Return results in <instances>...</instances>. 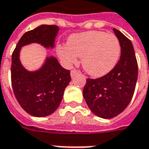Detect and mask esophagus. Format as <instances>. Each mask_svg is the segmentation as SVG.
Masks as SVG:
<instances>
[{"label": "esophagus", "instance_id": "34e87169", "mask_svg": "<svg viewBox=\"0 0 149 149\" xmlns=\"http://www.w3.org/2000/svg\"><path fill=\"white\" fill-rule=\"evenodd\" d=\"M78 73H79V72H78L77 70H75V69L72 70L71 72H70V74H71L72 77H74L75 76H76L77 74H78Z\"/></svg>", "mask_w": 149, "mask_h": 149}]
</instances>
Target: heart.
I'll return each instance as SVG.
<instances>
[{
  "label": "heart",
  "mask_w": 149,
  "mask_h": 149,
  "mask_svg": "<svg viewBox=\"0 0 149 149\" xmlns=\"http://www.w3.org/2000/svg\"><path fill=\"white\" fill-rule=\"evenodd\" d=\"M60 58L66 66L77 63L81 57V65L85 72L93 77H102L112 70L120 56V44L113 34L101 31H88L72 34L67 45L56 47Z\"/></svg>",
  "instance_id": "b5f03b06"
}]
</instances>
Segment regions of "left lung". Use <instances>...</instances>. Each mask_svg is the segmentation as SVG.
Wrapping results in <instances>:
<instances>
[{
  "label": "left lung",
  "mask_w": 149,
  "mask_h": 149,
  "mask_svg": "<svg viewBox=\"0 0 149 149\" xmlns=\"http://www.w3.org/2000/svg\"><path fill=\"white\" fill-rule=\"evenodd\" d=\"M120 41V58L108 74L87 79L83 96L94 114L111 119L121 113L130 103L137 81L138 65L131 40L121 32L112 29Z\"/></svg>",
  "instance_id": "left-lung-1"
}]
</instances>
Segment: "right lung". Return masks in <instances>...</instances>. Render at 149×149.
I'll use <instances>...</instances> for the list:
<instances>
[{"mask_svg":"<svg viewBox=\"0 0 149 149\" xmlns=\"http://www.w3.org/2000/svg\"><path fill=\"white\" fill-rule=\"evenodd\" d=\"M59 28L41 24L21 37L12 55L11 81L18 103L29 114L44 117L55 112L61 102L65 88L71 81L70 71L54 56H47L38 70L29 71L21 64V48L33 43L45 49L54 48Z\"/></svg>","mask_w":149,"mask_h":149,"instance_id":"right-lung-1","label":"right lung"}]
</instances>
